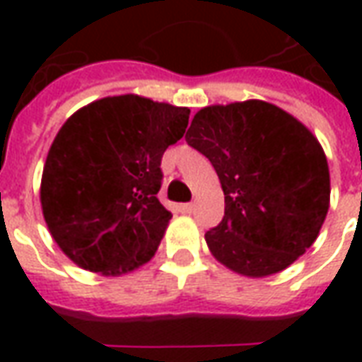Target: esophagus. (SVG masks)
Returning a JSON list of instances; mask_svg holds the SVG:
<instances>
[{
    "instance_id": "obj_1",
    "label": "esophagus",
    "mask_w": 362,
    "mask_h": 362,
    "mask_svg": "<svg viewBox=\"0 0 362 362\" xmlns=\"http://www.w3.org/2000/svg\"><path fill=\"white\" fill-rule=\"evenodd\" d=\"M178 211L184 213V215H188V213L194 211V204H180L178 205Z\"/></svg>"
}]
</instances>
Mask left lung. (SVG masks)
Listing matches in <instances>:
<instances>
[{"mask_svg": "<svg viewBox=\"0 0 362 362\" xmlns=\"http://www.w3.org/2000/svg\"><path fill=\"white\" fill-rule=\"evenodd\" d=\"M186 141L211 160L225 217L205 233L213 258L244 277L287 269L318 238L329 209L326 153L303 122L266 100L211 104Z\"/></svg>", "mask_w": 362, "mask_h": 362, "instance_id": "left-lung-1", "label": "left lung"}]
</instances>
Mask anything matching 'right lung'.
Here are the masks:
<instances>
[{
  "mask_svg": "<svg viewBox=\"0 0 362 362\" xmlns=\"http://www.w3.org/2000/svg\"><path fill=\"white\" fill-rule=\"evenodd\" d=\"M188 118L186 106L119 95L83 106L59 127L44 163L40 205L74 264L116 277L155 256L173 219L157 197L160 158Z\"/></svg>",
  "mask_w": 362,
  "mask_h": 362,
  "instance_id": "add662e5",
  "label": "right lung"
}]
</instances>
